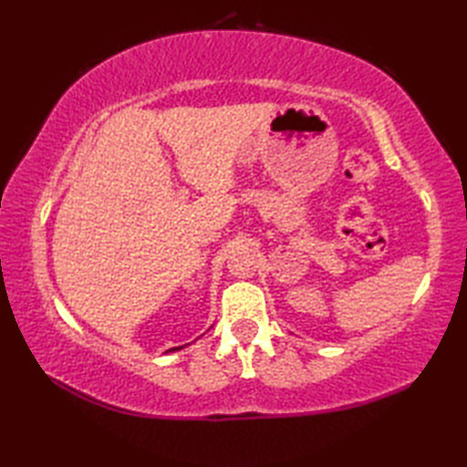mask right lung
<instances>
[{
	"mask_svg": "<svg viewBox=\"0 0 467 467\" xmlns=\"http://www.w3.org/2000/svg\"><path fill=\"white\" fill-rule=\"evenodd\" d=\"M176 349H178V347H176Z\"/></svg>",
	"mask_w": 467,
	"mask_h": 467,
	"instance_id": "1",
	"label": "right lung"
}]
</instances>
